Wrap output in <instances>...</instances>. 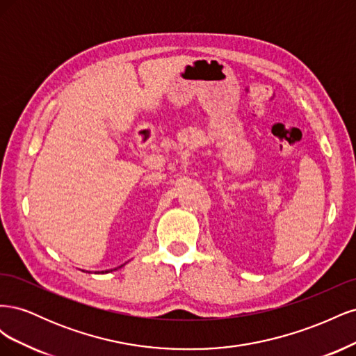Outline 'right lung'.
Instances as JSON below:
<instances>
[{"instance_id":"1","label":"right lung","mask_w":356,"mask_h":356,"mask_svg":"<svg viewBox=\"0 0 356 356\" xmlns=\"http://www.w3.org/2000/svg\"><path fill=\"white\" fill-rule=\"evenodd\" d=\"M120 267H122V266H120ZM108 272H110V270H105V272H101V273H108Z\"/></svg>"}]
</instances>
